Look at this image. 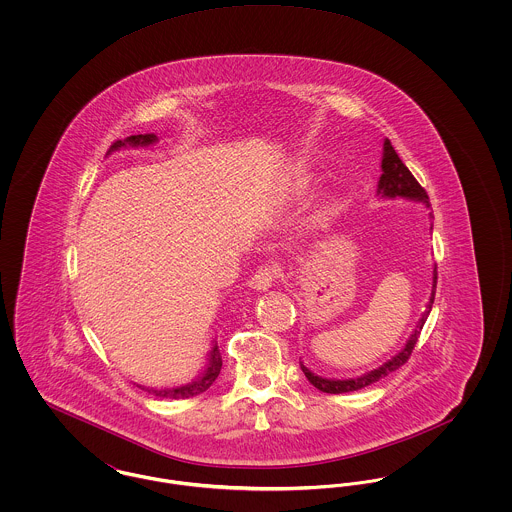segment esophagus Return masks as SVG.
Instances as JSON below:
<instances>
[{"mask_svg":"<svg viewBox=\"0 0 512 512\" xmlns=\"http://www.w3.org/2000/svg\"><path fill=\"white\" fill-rule=\"evenodd\" d=\"M276 280V268L274 267H261L255 270V274L249 278V286L253 290H259V292H265L272 282Z\"/></svg>","mask_w":512,"mask_h":512,"instance_id":"obj_1","label":"esophagus"}]
</instances>
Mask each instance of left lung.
<instances>
[{"label":"left lung","mask_w":512,"mask_h":512,"mask_svg":"<svg viewBox=\"0 0 512 512\" xmlns=\"http://www.w3.org/2000/svg\"><path fill=\"white\" fill-rule=\"evenodd\" d=\"M378 195L382 197H405V199H413V201H422L426 203V207H430L428 203V194L426 190L416 182V178L413 176V172L409 171L405 167V163L399 159L397 151L391 146L390 140L384 142V155H382V176L378 180ZM432 217V213H430ZM436 286H438V267L434 268V288H432V295H430V301L426 305V311L422 318L418 320L416 328H414L413 334L409 341L405 343V347L395 355L391 357L390 361H386L384 365L366 372L363 376H357V378H347V380H332V378H322L313 374L307 366L303 363L301 370L303 374L307 376V380L317 388V390L324 391V393H347V391L363 390L366 386L386 378L388 374H391L393 370H397L399 366L405 365L413 353L414 345L418 341L420 336V330L426 322V318L432 311V305H434V295H436Z\"/></svg>","instance_id":"1"}]
</instances>
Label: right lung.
I'll use <instances>...</instances> for the list:
<instances>
[{
	"label": "right lung",
	"instance_id": "obj_1",
	"mask_svg": "<svg viewBox=\"0 0 512 512\" xmlns=\"http://www.w3.org/2000/svg\"><path fill=\"white\" fill-rule=\"evenodd\" d=\"M157 142V136L155 134H138V136H128L126 140H117L111 149H121V147H146L151 146ZM220 368H222V359H220L219 345L215 343L211 353H209V365L203 370V374L194 380L192 384H186V386H180V388H167V390H153V388H142L147 393H153L155 397H165V399H188V397H194L199 395L203 391L209 390L213 386V382L217 380V376L220 374Z\"/></svg>",
	"mask_w": 512,
	"mask_h": 512
}]
</instances>
